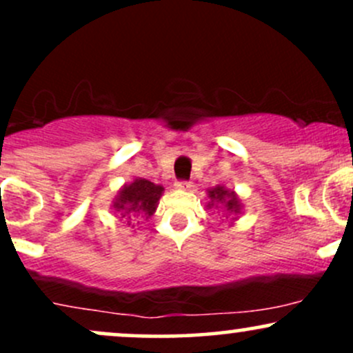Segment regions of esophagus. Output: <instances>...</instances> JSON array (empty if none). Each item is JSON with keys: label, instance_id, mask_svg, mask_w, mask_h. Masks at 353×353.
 <instances>
[{"label": "esophagus", "instance_id": "34e87169", "mask_svg": "<svg viewBox=\"0 0 353 353\" xmlns=\"http://www.w3.org/2000/svg\"><path fill=\"white\" fill-rule=\"evenodd\" d=\"M176 188L179 190H190V189H192V182L179 181V182H176Z\"/></svg>", "mask_w": 353, "mask_h": 353}]
</instances>
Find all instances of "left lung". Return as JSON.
Listing matches in <instances>:
<instances>
[{
    "mask_svg": "<svg viewBox=\"0 0 353 353\" xmlns=\"http://www.w3.org/2000/svg\"><path fill=\"white\" fill-rule=\"evenodd\" d=\"M208 197L209 201L208 204H205V208L221 210L222 216L230 221V225H232L242 214L244 204L239 199L236 190H230L225 188V185L217 184L216 188L208 189Z\"/></svg>",
    "mask_w": 353,
    "mask_h": 353,
    "instance_id": "8db88e82",
    "label": "left lung"
}]
</instances>
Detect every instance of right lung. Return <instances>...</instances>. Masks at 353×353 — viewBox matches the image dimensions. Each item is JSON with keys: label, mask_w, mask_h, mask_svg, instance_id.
<instances>
[{"label": "right lung", "mask_w": 353, "mask_h": 353, "mask_svg": "<svg viewBox=\"0 0 353 353\" xmlns=\"http://www.w3.org/2000/svg\"><path fill=\"white\" fill-rule=\"evenodd\" d=\"M164 188L159 184L136 177L134 181L128 182L117 190L116 197L112 199V212L121 221H125L129 225L136 219H151L156 212L159 199L163 196ZM134 228V224H132Z\"/></svg>", "instance_id": "add662e5"}]
</instances>
